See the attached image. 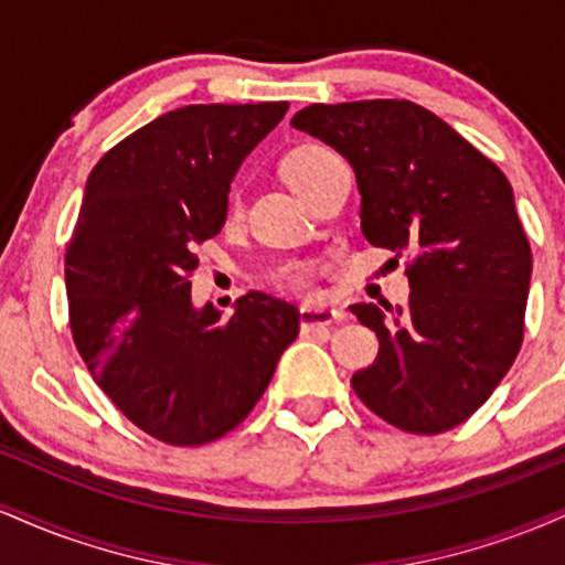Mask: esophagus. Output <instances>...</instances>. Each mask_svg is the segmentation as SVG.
Returning a JSON list of instances; mask_svg holds the SVG:
<instances>
[{"mask_svg": "<svg viewBox=\"0 0 565 565\" xmlns=\"http://www.w3.org/2000/svg\"><path fill=\"white\" fill-rule=\"evenodd\" d=\"M345 313L337 308H327V305H305L300 310V327L302 332H316V329H327L332 323H340Z\"/></svg>", "mask_w": 565, "mask_h": 565, "instance_id": "1", "label": "esophagus"}]
</instances>
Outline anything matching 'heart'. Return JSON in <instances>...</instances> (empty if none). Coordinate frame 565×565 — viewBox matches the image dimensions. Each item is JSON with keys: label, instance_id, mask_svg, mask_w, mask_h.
Returning a JSON list of instances; mask_svg holds the SVG:
<instances>
[{"label": "heart", "instance_id": "1", "mask_svg": "<svg viewBox=\"0 0 565 565\" xmlns=\"http://www.w3.org/2000/svg\"><path fill=\"white\" fill-rule=\"evenodd\" d=\"M334 159H337L334 153L323 146H300L281 161V174H284V180L291 185V191L300 193V196L305 199V193H308L310 185L316 183V178H319L323 167L332 164ZM238 212H242V201H238V193L233 191L228 199V220H236ZM310 278H313V268H310V265L291 263V265H284V268L278 270L276 284L278 287L291 289V291H308Z\"/></svg>", "mask_w": 565, "mask_h": 565}]
</instances>
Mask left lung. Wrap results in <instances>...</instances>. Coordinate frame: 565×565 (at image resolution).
I'll return each mask as SVG.
<instances>
[{"instance_id": "8db88e82", "label": "left lung", "mask_w": 565, "mask_h": 565, "mask_svg": "<svg viewBox=\"0 0 565 565\" xmlns=\"http://www.w3.org/2000/svg\"><path fill=\"white\" fill-rule=\"evenodd\" d=\"M291 127L350 161L366 242L414 255L406 310L350 305L380 340L350 385L401 430H451L486 404L523 342L531 246L508 178L412 100L316 103Z\"/></svg>"}]
</instances>
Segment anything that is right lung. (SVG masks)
Wrapping results in <instances>:
<instances>
[{
    "label": "right lung",
    "mask_w": 565,
    "mask_h": 565,
    "mask_svg": "<svg viewBox=\"0 0 565 565\" xmlns=\"http://www.w3.org/2000/svg\"><path fill=\"white\" fill-rule=\"evenodd\" d=\"M289 103L185 106L89 172L66 252L71 332L116 408L172 446L223 438L255 408L300 332V310L252 289L228 321L196 308V244L217 236L242 161Z\"/></svg>",
    "instance_id": "1"
}]
</instances>
